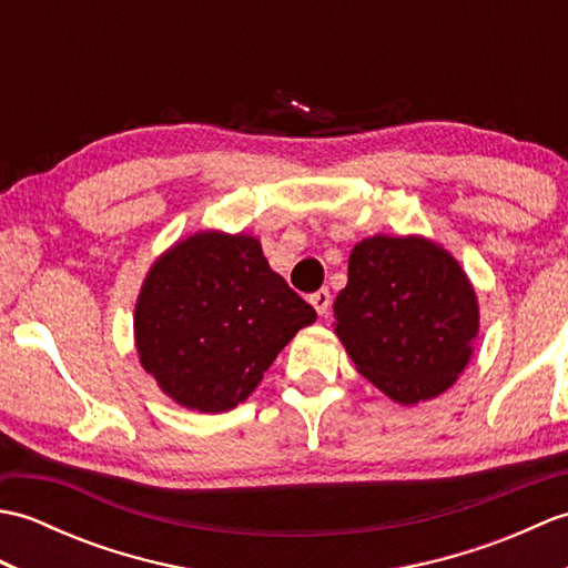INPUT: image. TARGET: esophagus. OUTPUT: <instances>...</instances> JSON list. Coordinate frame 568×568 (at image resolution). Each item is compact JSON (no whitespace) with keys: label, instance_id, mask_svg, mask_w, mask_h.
<instances>
[{"label":"esophagus","instance_id":"1","mask_svg":"<svg viewBox=\"0 0 568 568\" xmlns=\"http://www.w3.org/2000/svg\"><path fill=\"white\" fill-rule=\"evenodd\" d=\"M310 303L317 310V315L324 317L332 307V295H329V291H317L315 295H310Z\"/></svg>","mask_w":568,"mask_h":568}]
</instances>
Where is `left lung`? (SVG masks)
<instances>
[{
    "instance_id": "1",
    "label": "left lung",
    "mask_w": 568,
    "mask_h": 568,
    "mask_svg": "<svg viewBox=\"0 0 568 568\" xmlns=\"http://www.w3.org/2000/svg\"><path fill=\"white\" fill-rule=\"evenodd\" d=\"M334 320L356 371L397 405L449 390L474 356L480 327L462 263L419 234L358 241Z\"/></svg>"
}]
</instances>
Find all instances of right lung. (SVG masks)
Wrapping results in <instances>:
<instances>
[{"instance_id":"1","label":"right lung","mask_w":568,"mask_h":568,"mask_svg":"<svg viewBox=\"0 0 568 568\" xmlns=\"http://www.w3.org/2000/svg\"><path fill=\"white\" fill-rule=\"evenodd\" d=\"M317 320L251 234L204 229L153 261L134 310L139 361L173 403L226 413Z\"/></svg>"}]
</instances>
